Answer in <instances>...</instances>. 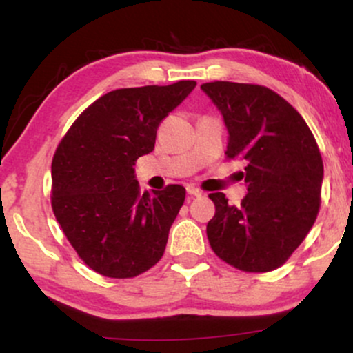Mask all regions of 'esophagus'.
<instances>
[{"label":"esophagus","instance_id":"34e87169","mask_svg":"<svg viewBox=\"0 0 353 353\" xmlns=\"http://www.w3.org/2000/svg\"><path fill=\"white\" fill-rule=\"evenodd\" d=\"M188 194H189V196L199 197V196H202V190H199L197 188H194V185H188Z\"/></svg>","mask_w":353,"mask_h":353}]
</instances>
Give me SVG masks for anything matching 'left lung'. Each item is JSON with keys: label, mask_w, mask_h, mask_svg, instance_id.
<instances>
[{"label": "left lung", "mask_w": 353, "mask_h": 353, "mask_svg": "<svg viewBox=\"0 0 353 353\" xmlns=\"http://www.w3.org/2000/svg\"><path fill=\"white\" fill-rule=\"evenodd\" d=\"M201 89L224 117L225 156L247 164L241 204L230 205L222 192L209 194L216 205L209 244L239 270L270 272L302 244L317 219L323 179L319 145L303 117L272 89L229 81Z\"/></svg>", "instance_id": "1"}]
</instances>
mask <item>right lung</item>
<instances>
[{
    "label": "right lung",
    "instance_id": "add662e5",
    "mask_svg": "<svg viewBox=\"0 0 353 353\" xmlns=\"http://www.w3.org/2000/svg\"><path fill=\"white\" fill-rule=\"evenodd\" d=\"M196 81L124 88L101 96L61 139L51 164V205L64 236L94 272L129 279L159 262L185 199L179 184L141 194L136 161L161 121Z\"/></svg>",
    "mask_w": 353,
    "mask_h": 353
}]
</instances>
